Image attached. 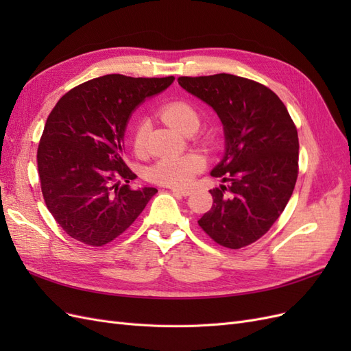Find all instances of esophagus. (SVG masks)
I'll return each mask as SVG.
<instances>
[{"label": "esophagus", "instance_id": "obj_1", "mask_svg": "<svg viewBox=\"0 0 351 351\" xmlns=\"http://www.w3.org/2000/svg\"><path fill=\"white\" fill-rule=\"evenodd\" d=\"M169 189H171V192H174L177 195H182V196L192 195V190L190 189H184V187H169Z\"/></svg>", "mask_w": 351, "mask_h": 351}]
</instances>
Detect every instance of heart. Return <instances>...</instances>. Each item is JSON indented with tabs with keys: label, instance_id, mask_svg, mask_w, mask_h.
Listing matches in <instances>:
<instances>
[{
	"label": "heart",
	"instance_id": "1",
	"mask_svg": "<svg viewBox=\"0 0 351 351\" xmlns=\"http://www.w3.org/2000/svg\"><path fill=\"white\" fill-rule=\"evenodd\" d=\"M161 119L173 129L187 133L199 127L197 110L186 101H173L159 110ZM146 139L145 121H137L133 130V146L136 152H142ZM202 168V159L193 154L168 155L156 161L147 171L149 180L167 186H186Z\"/></svg>",
	"mask_w": 351,
	"mask_h": 351
}]
</instances>
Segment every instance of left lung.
Masks as SVG:
<instances>
[{
  "label": "left lung",
  "mask_w": 351,
  "mask_h": 351,
  "mask_svg": "<svg viewBox=\"0 0 351 351\" xmlns=\"http://www.w3.org/2000/svg\"><path fill=\"white\" fill-rule=\"evenodd\" d=\"M178 84L212 107L224 127L226 151L210 176L212 208L197 222L228 249L267 232L293 195L299 173V136L282 101L263 84L234 74L178 77Z\"/></svg>",
  "instance_id": "obj_1"
}]
</instances>
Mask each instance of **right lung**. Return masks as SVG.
Listing matches in <instances>:
<instances>
[{
  "instance_id": "right-lung-1",
  "label": "right lung",
  "mask_w": 351,
  "mask_h": 351,
  "mask_svg": "<svg viewBox=\"0 0 351 351\" xmlns=\"http://www.w3.org/2000/svg\"><path fill=\"white\" fill-rule=\"evenodd\" d=\"M173 82L107 74L67 92L48 115L38 147L40 189L51 215L74 240L112 241L158 192L130 187L136 174L123 159L124 133L132 112Z\"/></svg>"
}]
</instances>
